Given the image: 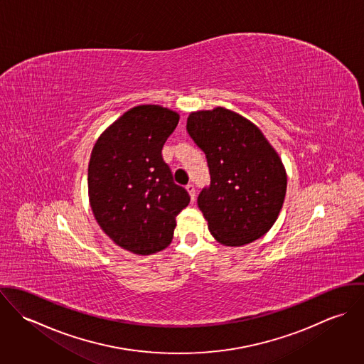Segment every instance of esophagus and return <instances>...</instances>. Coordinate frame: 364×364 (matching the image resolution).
<instances>
[{
	"instance_id": "esophagus-1",
	"label": "esophagus",
	"mask_w": 364,
	"mask_h": 364,
	"mask_svg": "<svg viewBox=\"0 0 364 364\" xmlns=\"http://www.w3.org/2000/svg\"><path fill=\"white\" fill-rule=\"evenodd\" d=\"M186 191L189 192L191 199H192V202H193V200H195V198H196V189H195V186H193L192 183H189V185H186Z\"/></svg>"
}]
</instances>
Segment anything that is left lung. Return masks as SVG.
Instances as JSON below:
<instances>
[{"label":"left lung","mask_w":364,"mask_h":364,"mask_svg":"<svg viewBox=\"0 0 364 364\" xmlns=\"http://www.w3.org/2000/svg\"><path fill=\"white\" fill-rule=\"evenodd\" d=\"M186 130L208 158L210 185L198 205L211 235L228 247L264 235L283 206L287 175L263 133L225 107L192 112Z\"/></svg>","instance_id":"left-lung-1"}]
</instances>
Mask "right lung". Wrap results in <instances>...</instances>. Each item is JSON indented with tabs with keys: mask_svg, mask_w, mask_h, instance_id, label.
I'll return each mask as SVG.
<instances>
[{
	"mask_svg": "<svg viewBox=\"0 0 364 364\" xmlns=\"http://www.w3.org/2000/svg\"><path fill=\"white\" fill-rule=\"evenodd\" d=\"M178 122L176 112L159 105L132 107L91 153L88 195L95 220L116 245L137 255L165 250L175 217L191 202L161 154Z\"/></svg>",
	"mask_w": 364,
	"mask_h": 364,
	"instance_id": "add662e5",
	"label": "right lung"
}]
</instances>
